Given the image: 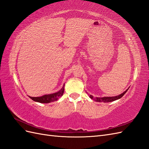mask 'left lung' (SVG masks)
<instances>
[{"mask_svg":"<svg viewBox=\"0 0 149 149\" xmlns=\"http://www.w3.org/2000/svg\"><path fill=\"white\" fill-rule=\"evenodd\" d=\"M128 91V89L126 90L124 92H123L122 93H121L120 95H117V96H115V97H95L94 99V100H95L96 102H112L117 99H120L121 97L124 95L125 93L127 92V91ZM91 97L92 99H93V96L90 95L89 96Z\"/></svg>","mask_w":149,"mask_h":149,"instance_id":"obj_1","label":"left lung"}]
</instances>
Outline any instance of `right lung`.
<instances>
[{
  "instance_id": "add662e5",
  "label": "right lung",
  "mask_w": 149,
  "mask_h": 149,
  "mask_svg": "<svg viewBox=\"0 0 149 149\" xmlns=\"http://www.w3.org/2000/svg\"><path fill=\"white\" fill-rule=\"evenodd\" d=\"M64 86L65 84L63 85V86L62 88L61 91H59L58 92L52 93V94H48V95H44L42 97H30L32 100L36 102H38L40 103H50L54 101H56L58 99L59 97H61L62 96L63 92H64Z\"/></svg>"
}]
</instances>
